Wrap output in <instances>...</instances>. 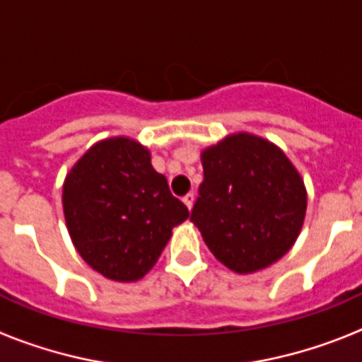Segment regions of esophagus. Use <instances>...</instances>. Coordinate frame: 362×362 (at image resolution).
Segmentation results:
<instances>
[{
  "label": "esophagus",
  "mask_w": 362,
  "mask_h": 362,
  "mask_svg": "<svg viewBox=\"0 0 362 362\" xmlns=\"http://www.w3.org/2000/svg\"><path fill=\"white\" fill-rule=\"evenodd\" d=\"M194 201H196V196H194V194H187V196L183 197V203L187 204L188 210H192V206H194Z\"/></svg>",
  "instance_id": "esophagus-1"
}]
</instances>
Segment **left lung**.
Wrapping results in <instances>:
<instances>
[{"label": "left lung", "mask_w": 362, "mask_h": 362, "mask_svg": "<svg viewBox=\"0 0 362 362\" xmlns=\"http://www.w3.org/2000/svg\"><path fill=\"white\" fill-rule=\"evenodd\" d=\"M204 179L190 221L219 263L254 274L279 261L306 216L305 181L286 153L250 132L201 150Z\"/></svg>", "instance_id": "1"}]
</instances>
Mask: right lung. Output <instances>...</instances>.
Wrapping results in <instances>:
<instances>
[{"label": "right lung", "mask_w": 362, "mask_h": 362, "mask_svg": "<svg viewBox=\"0 0 362 362\" xmlns=\"http://www.w3.org/2000/svg\"><path fill=\"white\" fill-rule=\"evenodd\" d=\"M63 214L78 254L117 283L139 281L158 263L188 209L153 170L150 150L127 136L94 143L66 174Z\"/></svg>", "instance_id": "right-lung-1"}]
</instances>
